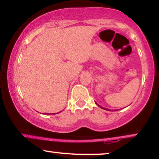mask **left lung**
Listing matches in <instances>:
<instances>
[{
    "label": "left lung",
    "mask_w": 159,
    "mask_h": 159,
    "mask_svg": "<svg viewBox=\"0 0 159 159\" xmlns=\"http://www.w3.org/2000/svg\"><path fill=\"white\" fill-rule=\"evenodd\" d=\"M96 105H98V107H102V109H105V110H106V108H104V107H102V106H100V105H98V104H97V103H96Z\"/></svg>",
    "instance_id": "left-lung-1"
}]
</instances>
